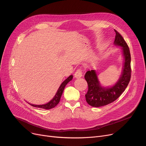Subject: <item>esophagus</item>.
<instances>
[{
    "instance_id": "obj_1",
    "label": "esophagus",
    "mask_w": 146,
    "mask_h": 146,
    "mask_svg": "<svg viewBox=\"0 0 146 146\" xmlns=\"http://www.w3.org/2000/svg\"><path fill=\"white\" fill-rule=\"evenodd\" d=\"M83 71L81 68H78L74 73V77L76 78H80L82 76Z\"/></svg>"
}]
</instances>
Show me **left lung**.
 <instances>
[{"mask_svg": "<svg viewBox=\"0 0 146 146\" xmlns=\"http://www.w3.org/2000/svg\"><path fill=\"white\" fill-rule=\"evenodd\" d=\"M114 31L116 34L114 44L122 47L124 58L123 70L118 82L111 88L101 86L95 70L86 73L85 79L88 85V90L85 95L86 101L93 107L105 106L117 100L124 92L131 79V55L129 47L122 35L115 29Z\"/></svg>", "mask_w": 146, "mask_h": 146, "instance_id": "left-lung-1", "label": "left lung"}]
</instances>
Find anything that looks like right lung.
I'll list each match as a JSON object with an SVG mask.
<instances>
[{
    "instance_id": "1",
    "label": "right lung",
    "mask_w": 146,
    "mask_h": 146,
    "mask_svg": "<svg viewBox=\"0 0 146 146\" xmlns=\"http://www.w3.org/2000/svg\"><path fill=\"white\" fill-rule=\"evenodd\" d=\"M72 79H73V75H70L68 78H67L62 83H61V85L59 87L56 94L48 103L44 104V105H38L30 104H30L33 106L36 107V108H42V109H45V110H50V109L54 108V107L60 102L61 96V95H62L65 86H66V85L69 82L72 80Z\"/></svg>"
}]
</instances>
